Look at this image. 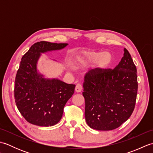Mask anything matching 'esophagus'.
<instances>
[{"label": "esophagus", "instance_id": "esophagus-1", "mask_svg": "<svg viewBox=\"0 0 153 153\" xmlns=\"http://www.w3.org/2000/svg\"><path fill=\"white\" fill-rule=\"evenodd\" d=\"M83 89V87H82V85H81L80 83H77L76 86V88H75V90H76V91L77 92V93H80L81 91H82Z\"/></svg>", "mask_w": 153, "mask_h": 153}]
</instances>
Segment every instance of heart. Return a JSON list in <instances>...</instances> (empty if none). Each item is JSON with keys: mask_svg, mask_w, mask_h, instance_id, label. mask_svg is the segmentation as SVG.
<instances>
[{"mask_svg": "<svg viewBox=\"0 0 153 153\" xmlns=\"http://www.w3.org/2000/svg\"><path fill=\"white\" fill-rule=\"evenodd\" d=\"M112 56L108 52H85L79 57L78 61L80 64L87 65L95 63L97 62V68L99 71L105 70L112 62Z\"/></svg>", "mask_w": 153, "mask_h": 153, "instance_id": "heart-1", "label": "heart"}]
</instances>
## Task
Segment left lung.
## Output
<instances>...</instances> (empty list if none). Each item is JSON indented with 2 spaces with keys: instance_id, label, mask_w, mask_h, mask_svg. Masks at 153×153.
I'll list each match as a JSON object with an SVG mask.
<instances>
[{
  "instance_id": "obj_1",
  "label": "left lung",
  "mask_w": 153,
  "mask_h": 153,
  "mask_svg": "<svg viewBox=\"0 0 153 153\" xmlns=\"http://www.w3.org/2000/svg\"><path fill=\"white\" fill-rule=\"evenodd\" d=\"M85 116L91 128L112 130L125 122L134 110L138 83L137 68L124 48L114 69L90 70L84 77Z\"/></svg>"
}]
</instances>
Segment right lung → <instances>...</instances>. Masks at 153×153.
Returning a JSON list of instances; mask_svg holds the SVG:
<instances>
[{
    "label": "right lung",
    "mask_w": 153,
    "mask_h": 153,
    "mask_svg": "<svg viewBox=\"0 0 153 153\" xmlns=\"http://www.w3.org/2000/svg\"><path fill=\"white\" fill-rule=\"evenodd\" d=\"M67 45L37 42L22 58L15 79L14 98L19 112L29 123L43 127L56 124L62 116L65 105L74 93V84L45 79L37 70L41 53L60 50Z\"/></svg>",
    "instance_id": "obj_1"
}]
</instances>
